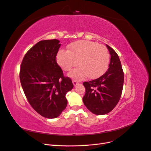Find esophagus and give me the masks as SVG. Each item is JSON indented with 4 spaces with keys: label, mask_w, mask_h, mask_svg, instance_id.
<instances>
[{
    "label": "esophagus",
    "mask_w": 151,
    "mask_h": 151,
    "mask_svg": "<svg viewBox=\"0 0 151 151\" xmlns=\"http://www.w3.org/2000/svg\"><path fill=\"white\" fill-rule=\"evenodd\" d=\"M72 83H73V84H74V86H77V84H79V83H78V82H77L76 81H74V80H73V81H72Z\"/></svg>",
    "instance_id": "34e87169"
}]
</instances>
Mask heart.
Here are the masks:
<instances>
[{
    "label": "heart",
    "instance_id": "obj_1",
    "mask_svg": "<svg viewBox=\"0 0 151 151\" xmlns=\"http://www.w3.org/2000/svg\"><path fill=\"white\" fill-rule=\"evenodd\" d=\"M57 62L64 71L70 70L78 62L79 66L68 73V76L77 81L83 80L87 76L94 79L107 70L109 54L106 47L96 42L80 40L68 45V51L60 50Z\"/></svg>",
    "mask_w": 151,
    "mask_h": 151
}]
</instances>
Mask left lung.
Instances as JSON below:
<instances>
[{
	"label": "left lung",
	"instance_id": "obj_1",
	"mask_svg": "<svg viewBox=\"0 0 151 151\" xmlns=\"http://www.w3.org/2000/svg\"><path fill=\"white\" fill-rule=\"evenodd\" d=\"M111 55L107 71L99 78L84 82L86 93L83 98L86 108L95 115H103L110 112L120 99L124 74L119 57L106 45Z\"/></svg>",
	"mask_w": 151,
	"mask_h": 151
}]
</instances>
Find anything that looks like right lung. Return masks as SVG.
Here are the masks:
<instances>
[{
    "label": "right lung",
    "mask_w": 151,
    "mask_h": 151,
    "mask_svg": "<svg viewBox=\"0 0 151 151\" xmlns=\"http://www.w3.org/2000/svg\"><path fill=\"white\" fill-rule=\"evenodd\" d=\"M60 41L42 40L26 53L21 65L20 81L28 102L47 118L60 116L67 105L66 94L74 88L56 62Z\"/></svg>",
    "instance_id": "1"
}]
</instances>
